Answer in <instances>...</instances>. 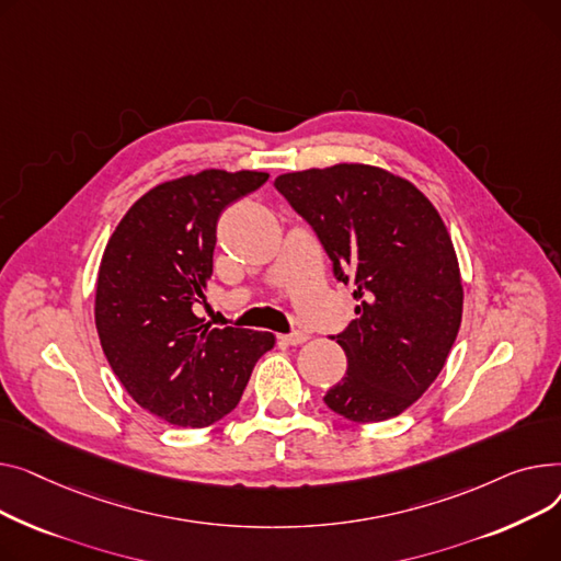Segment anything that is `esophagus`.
<instances>
[{
	"mask_svg": "<svg viewBox=\"0 0 561 561\" xmlns=\"http://www.w3.org/2000/svg\"><path fill=\"white\" fill-rule=\"evenodd\" d=\"M306 340H308V333H306V331H291V333H287V335H280V342L291 344V346L304 344Z\"/></svg>",
	"mask_w": 561,
	"mask_h": 561,
	"instance_id": "esophagus-1",
	"label": "esophagus"
}]
</instances>
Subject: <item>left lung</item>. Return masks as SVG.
Masks as SVG:
<instances>
[{
    "instance_id": "8db88e82",
    "label": "left lung",
    "mask_w": 561,
    "mask_h": 561,
    "mask_svg": "<svg viewBox=\"0 0 561 561\" xmlns=\"http://www.w3.org/2000/svg\"><path fill=\"white\" fill-rule=\"evenodd\" d=\"M276 190L314 230L359 301L340 335L346 376L323 403L355 423L399 416L433 385L462 321V280L435 206L369 164L283 174Z\"/></svg>"
}]
</instances>
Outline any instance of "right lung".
Returning a JSON list of instances; mask_svg holds the SVG:
<instances>
[{
    "label": "right lung",
    "instance_id": "1",
    "mask_svg": "<svg viewBox=\"0 0 561 561\" xmlns=\"http://www.w3.org/2000/svg\"><path fill=\"white\" fill-rule=\"evenodd\" d=\"M265 172L206 170L149 190L111 236L96 278L94 321L111 369L140 408L181 427L233 412L274 335L210 328L194 314L213 276L226 206Z\"/></svg>",
    "mask_w": 561,
    "mask_h": 561
}]
</instances>
